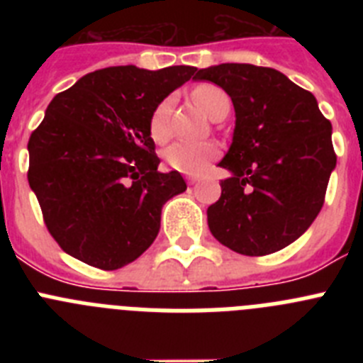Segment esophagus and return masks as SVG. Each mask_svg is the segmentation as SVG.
<instances>
[{"instance_id":"obj_1","label":"esophagus","mask_w":363,"mask_h":363,"mask_svg":"<svg viewBox=\"0 0 363 363\" xmlns=\"http://www.w3.org/2000/svg\"><path fill=\"white\" fill-rule=\"evenodd\" d=\"M198 182H200V178H198V176H187V184L194 185V184H198Z\"/></svg>"}]
</instances>
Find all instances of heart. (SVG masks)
<instances>
[{"label":"heart","mask_w":363,"mask_h":363,"mask_svg":"<svg viewBox=\"0 0 363 363\" xmlns=\"http://www.w3.org/2000/svg\"><path fill=\"white\" fill-rule=\"evenodd\" d=\"M192 99L194 104L211 118L218 112L221 105L229 101L227 94L221 91L220 86L213 83H201L192 91ZM169 116H171V99H162L154 111L150 112L149 118V136L152 142L165 143L171 138V127H169ZM220 149L213 142L201 143H189V142H176L171 147H167L163 152L167 165L184 174H196L203 171L207 163L213 162L218 156Z\"/></svg>","instance_id":"obj_1"}]
</instances>
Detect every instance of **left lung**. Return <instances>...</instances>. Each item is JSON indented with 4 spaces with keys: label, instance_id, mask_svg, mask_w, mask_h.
I'll return each instance as SVG.
<instances>
[{
    "label": "left lung",
    "instance_id": "8db88e82",
    "mask_svg": "<svg viewBox=\"0 0 363 363\" xmlns=\"http://www.w3.org/2000/svg\"><path fill=\"white\" fill-rule=\"evenodd\" d=\"M194 78L220 85L236 112L233 145L220 162L233 176L207 209L211 233L240 255L280 251L322 211L336 167L331 121L309 91L271 67L221 63Z\"/></svg>",
    "mask_w": 363,
    "mask_h": 363
}]
</instances>
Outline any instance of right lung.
I'll use <instances>...</instances> for the list:
<instances>
[{"label": "right lung", "mask_w": 363, "mask_h": 363, "mask_svg": "<svg viewBox=\"0 0 363 363\" xmlns=\"http://www.w3.org/2000/svg\"><path fill=\"white\" fill-rule=\"evenodd\" d=\"M194 72L107 67L54 96L28 140L27 176L67 255L114 271L156 240L163 203L187 185L178 171L158 172L149 118Z\"/></svg>", "instance_id": "obj_1"}]
</instances>
